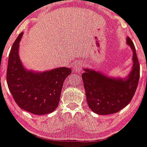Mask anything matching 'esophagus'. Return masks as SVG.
<instances>
[{
    "label": "esophagus",
    "instance_id": "esophagus-1",
    "mask_svg": "<svg viewBox=\"0 0 147 147\" xmlns=\"http://www.w3.org/2000/svg\"><path fill=\"white\" fill-rule=\"evenodd\" d=\"M82 64L81 62H77L75 64V65L73 66V70L75 72H82Z\"/></svg>",
    "mask_w": 147,
    "mask_h": 147
}]
</instances>
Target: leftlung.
Masks as SVG:
<instances>
[{"label":"left lung","instance_id":"obj_1","mask_svg":"<svg viewBox=\"0 0 147 147\" xmlns=\"http://www.w3.org/2000/svg\"><path fill=\"white\" fill-rule=\"evenodd\" d=\"M126 43L133 52V66L124 78L113 77L96 71L84 68L82 74L88 105L91 111L98 115H109L119 112L132 99L140 79V64L136 48L129 37Z\"/></svg>","mask_w":147,"mask_h":147}]
</instances>
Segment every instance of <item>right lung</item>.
Wrapping results in <instances>:
<instances>
[{
  "instance_id": "right-lung-1",
  "label": "right lung",
  "mask_w": 147,
  "mask_h": 147,
  "mask_svg": "<svg viewBox=\"0 0 147 147\" xmlns=\"http://www.w3.org/2000/svg\"><path fill=\"white\" fill-rule=\"evenodd\" d=\"M23 35L22 32L16 38L9 55L7 70L8 88L21 109L34 115L50 113L58 106L64 80L72 70L65 67L43 72L25 68L18 52Z\"/></svg>"
}]
</instances>
